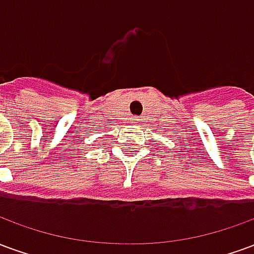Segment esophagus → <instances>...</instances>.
Returning a JSON list of instances; mask_svg holds the SVG:
<instances>
[{"mask_svg": "<svg viewBox=\"0 0 254 254\" xmlns=\"http://www.w3.org/2000/svg\"><path fill=\"white\" fill-rule=\"evenodd\" d=\"M130 121L134 122V124H136V122L140 121V118H138V117H132V120H130Z\"/></svg>", "mask_w": 254, "mask_h": 254, "instance_id": "34e87169", "label": "esophagus"}]
</instances>
